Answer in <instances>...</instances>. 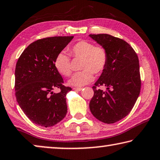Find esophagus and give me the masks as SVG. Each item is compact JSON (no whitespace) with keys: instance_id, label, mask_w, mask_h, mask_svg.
<instances>
[{"instance_id":"1","label":"esophagus","mask_w":160,"mask_h":160,"mask_svg":"<svg viewBox=\"0 0 160 160\" xmlns=\"http://www.w3.org/2000/svg\"><path fill=\"white\" fill-rule=\"evenodd\" d=\"M73 90L76 91H82V87H74L73 88Z\"/></svg>"}]
</instances>
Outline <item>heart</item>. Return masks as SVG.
<instances>
[{
	"label": "heart",
	"instance_id": "obj_1",
	"mask_svg": "<svg viewBox=\"0 0 160 160\" xmlns=\"http://www.w3.org/2000/svg\"><path fill=\"white\" fill-rule=\"evenodd\" d=\"M70 56L73 58H82L81 72L74 73L68 83L74 87H83L94 80V74H100L107 68V51L102 46H95L88 41H79L69 48ZM65 51H61L54 59L55 67L61 74L69 77L72 74V59Z\"/></svg>",
	"mask_w": 160,
	"mask_h": 160
}]
</instances>
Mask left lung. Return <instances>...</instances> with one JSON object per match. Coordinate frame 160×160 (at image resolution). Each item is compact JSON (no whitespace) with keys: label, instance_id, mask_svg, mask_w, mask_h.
Instances as JSON below:
<instances>
[{"label":"left lung","instance_id":"left-lung-1","mask_svg":"<svg viewBox=\"0 0 160 160\" xmlns=\"http://www.w3.org/2000/svg\"><path fill=\"white\" fill-rule=\"evenodd\" d=\"M89 36L107 51L108 63L93 86L94 96L90 111L99 121L113 124L129 114L141 89L139 58L126 41L109 34H90ZM104 85L107 90L98 88Z\"/></svg>","mask_w":160,"mask_h":160}]
</instances>
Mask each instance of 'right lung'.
<instances>
[{"label":"right lung","mask_w":160,"mask_h":160,"mask_svg":"<svg viewBox=\"0 0 160 160\" xmlns=\"http://www.w3.org/2000/svg\"><path fill=\"white\" fill-rule=\"evenodd\" d=\"M73 38L70 36L38 39L23 51L16 63L17 102L27 117L38 126L52 127L67 113L66 96L72 88L63 85L54 59ZM54 88L60 92L53 93Z\"/></svg>","instance_id":"1"}]
</instances>
